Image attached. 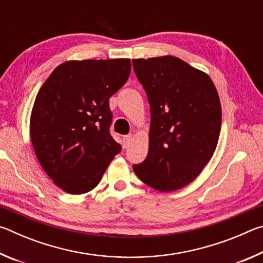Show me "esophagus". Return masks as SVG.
<instances>
[{
  "mask_svg": "<svg viewBox=\"0 0 263 263\" xmlns=\"http://www.w3.org/2000/svg\"><path fill=\"white\" fill-rule=\"evenodd\" d=\"M132 139H133V137H132V135H128V136H125L124 137V142H123V147L124 148H127L128 146H130V144H131V141H132Z\"/></svg>",
  "mask_w": 263,
  "mask_h": 263,
  "instance_id": "1",
  "label": "esophagus"
}]
</instances>
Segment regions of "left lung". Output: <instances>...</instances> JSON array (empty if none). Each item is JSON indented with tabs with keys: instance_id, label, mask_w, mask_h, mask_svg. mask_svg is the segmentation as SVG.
Listing matches in <instances>:
<instances>
[{
	"instance_id": "1",
	"label": "left lung",
	"mask_w": 263,
	"mask_h": 263,
	"mask_svg": "<svg viewBox=\"0 0 263 263\" xmlns=\"http://www.w3.org/2000/svg\"><path fill=\"white\" fill-rule=\"evenodd\" d=\"M132 62L151 108L148 154L133 171L155 190H179L201 174L215 153L221 127L217 89L206 73L180 58Z\"/></svg>"
}]
</instances>
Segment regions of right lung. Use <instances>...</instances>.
I'll list each match as a JSON object with an SVG mask.
<instances>
[{"label":"right lung","mask_w":263,"mask_h":263,"mask_svg":"<svg viewBox=\"0 0 263 263\" xmlns=\"http://www.w3.org/2000/svg\"><path fill=\"white\" fill-rule=\"evenodd\" d=\"M130 72V59L70 60L39 89L30 117L31 141L44 171L66 193L94 189L121 152L109 131V99Z\"/></svg>","instance_id":"right-lung-1"}]
</instances>
